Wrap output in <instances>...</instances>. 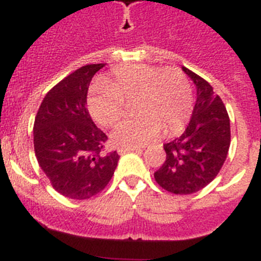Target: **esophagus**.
<instances>
[{
  "mask_svg": "<svg viewBox=\"0 0 261 261\" xmlns=\"http://www.w3.org/2000/svg\"><path fill=\"white\" fill-rule=\"evenodd\" d=\"M119 154H125L129 153V151H137V153H142V149L141 147H120Z\"/></svg>",
  "mask_w": 261,
  "mask_h": 261,
  "instance_id": "1",
  "label": "esophagus"
}]
</instances>
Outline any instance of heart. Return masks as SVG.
<instances>
[{
  "instance_id": "heart-1",
  "label": "heart",
  "mask_w": 261,
  "mask_h": 261,
  "mask_svg": "<svg viewBox=\"0 0 261 261\" xmlns=\"http://www.w3.org/2000/svg\"><path fill=\"white\" fill-rule=\"evenodd\" d=\"M137 95L140 115L124 120L112 132L117 146L138 147L162 135H175L187 123L193 107L190 81L179 69L129 64L111 71L108 82L90 89L87 107L96 123L112 126L125 111V99Z\"/></svg>"
}]
</instances>
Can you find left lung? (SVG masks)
Returning a JSON list of instances; mask_svg holds the SVG:
<instances>
[{
	"label": "left lung",
	"instance_id": "left-lung-1",
	"mask_svg": "<svg viewBox=\"0 0 261 261\" xmlns=\"http://www.w3.org/2000/svg\"><path fill=\"white\" fill-rule=\"evenodd\" d=\"M183 71L197 90L192 117L180 137L163 145L166 161L154 172L156 183L175 195H191L208 186L230 147V119L222 99L204 78L184 66Z\"/></svg>",
	"mask_w": 261,
	"mask_h": 261
}]
</instances>
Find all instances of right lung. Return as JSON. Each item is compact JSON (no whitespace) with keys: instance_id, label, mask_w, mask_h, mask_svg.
<instances>
[{"instance_id":"add662e5","label":"right lung","mask_w":261,"mask_h":261,"mask_svg":"<svg viewBox=\"0 0 261 261\" xmlns=\"http://www.w3.org/2000/svg\"><path fill=\"white\" fill-rule=\"evenodd\" d=\"M105 64H90L60 81L44 96L34 123L38 163L55 190L86 200L102 192L120 155L105 151L107 136L87 111L89 85Z\"/></svg>"}]
</instances>
